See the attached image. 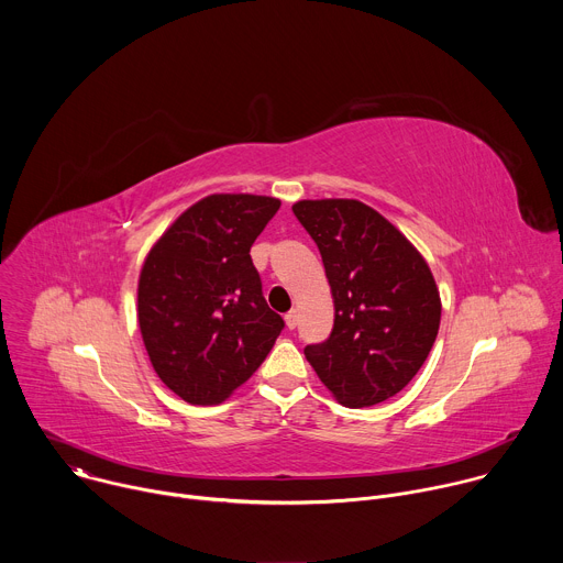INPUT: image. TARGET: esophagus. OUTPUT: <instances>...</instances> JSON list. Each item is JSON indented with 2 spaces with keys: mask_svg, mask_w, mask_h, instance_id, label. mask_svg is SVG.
Here are the masks:
<instances>
[{
  "mask_svg": "<svg viewBox=\"0 0 563 563\" xmlns=\"http://www.w3.org/2000/svg\"><path fill=\"white\" fill-rule=\"evenodd\" d=\"M285 325H287V330H296V325H298V311L296 309L285 313Z\"/></svg>",
  "mask_w": 563,
  "mask_h": 563,
  "instance_id": "34e87169",
  "label": "esophagus"
}]
</instances>
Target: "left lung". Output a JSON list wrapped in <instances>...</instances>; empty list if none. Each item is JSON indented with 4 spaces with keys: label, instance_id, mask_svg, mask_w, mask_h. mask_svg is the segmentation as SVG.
<instances>
[{
    "label": "left lung",
    "instance_id": "8db88e82",
    "mask_svg": "<svg viewBox=\"0 0 563 563\" xmlns=\"http://www.w3.org/2000/svg\"><path fill=\"white\" fill-rule=\"evenodd\" d=\"M334 296V330L305 358L345 408H369L404 389L426 363L441 298L423 256L358 200H300Z\"/></svg>",
    "mask_w": 563,
    "mask_h": 563
}]
</instances>
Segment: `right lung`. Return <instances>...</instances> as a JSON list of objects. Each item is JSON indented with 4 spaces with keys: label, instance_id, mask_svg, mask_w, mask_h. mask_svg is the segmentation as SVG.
<instances>
[{
    "label": "right lung",
    "instance_id": "right-lung-1",
    "mask_svg": "<svg viewBox=\"0 0 563 563\" xmlns=\"http://www.w3.org/2000/svg\"><path fill=\"white\" fill-rule=\"evenodd\" d=\"M280 200L218 194L187 209L157 240L137 285L151 365L187 404L211 406L267 358L285 320L269 309L250 250Z\"/></svg>",
    "mask_w": 563,
    "mask_h": 563
}]
</instances>
